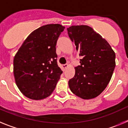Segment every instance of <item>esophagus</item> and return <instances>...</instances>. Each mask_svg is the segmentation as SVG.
<instances>
[{"instance_id": "34e87169", "label": "esophagus", "mask_w": 128, "mask_h": 128, "mask_svg": "<svg viewBox=\"0 0 128 128\" xmlns=\"http://www.w3.org/2000/svg\"><path fill=\"white\" fill-rule=\"evenodd\" d=\"M68 67V64H64V65H62V68L64 69V70L66 69Z\"/></svg>"}]
</instances>
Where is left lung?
I'll use <instances>...</instances> for the list:
<instances>
[{
  "label": "left lung",
  "mask_w": 128,
  "mask_h": 128,
  "mask_svg": "<svg viewBox=\"0 0 128 128\" xmlns=\"http://www.w3.org/2000/svg\"><path fill=\"white\" fill-rule=\"evenodd\" d=\"M68 35L79 52L80 65L69 80L72 93L83 99L96 97L105 90L115 67V53L107 41L88 26H72Z\"/></svg>",
  "instance_id": "1"
}]
</instances>
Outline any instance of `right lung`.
Instances as JSON below:
<instances>
[{
    "instance_id": "add662e5",
    "label": "right lung",
    "mask_w": 128,
    "mask_h": 128,
    "mask_svg": "<svg viewBox=\"0 0 128 128\" xmlns=\"http://www.w3.org/2000/svg\"><path fill=\"white\" fill-rule=\"evenodd\" d=\"M65 27L47 24L30 34L13 60L16 86L26 97L41 100L51 95L62 71L56 61V44Z\"/></svg>"
}]
</instances>
